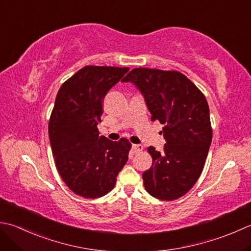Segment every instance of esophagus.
<instances>
[{"label":"esophagus","instance_id":"esophagus-1","mask_svg":"<svg viewBox=\"0 0 251 251\" xmlns=\"http://www.w3.org/2000/svg\"><path fill=\"white\" fill-rule=\"evenodd\" d=\"M131 150H132V152H134L135 154H138V153H140L142 150H144V147H142L141 145H132L131 146Z\"/></svg>","mask_w":251,"mask_h":251}]
</instances>
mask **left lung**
Listing matches in <instances>:
<instances>
[{
    "mask_svg": "<svg viewBox=\"0 0 251 251\" xmlns=\"http://www.w3.org/2000/svg\"><path fill=\"white\" fill-rule=\"evenodd\" d=\"M123 81L138 88L151 121L164 125V151L148 148L152 166L142 174L145 188L160 200L178 199L198 180L212 141L207 99L176 71L134 68Z\"/></svg>",
    "mask_w": 251,
    "mask_h": 251,
    "instance_id": "obj_1",
    "label": "left lung"
}]
</instances>
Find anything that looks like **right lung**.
<instances>
[{"mask_svg": "<svg viewBox=\"0 0 251 251\" xmlns=\"http://www.w3.org/2000/svg\"><path fill=\"white\" fill-rule=\"evenodd\" d=\"M128 67L85 66L57 92L49 121V137L56 169L73 193L99 198L114 188L131 148L121 138L99 136L103 99Z\"/></svg>", "mask_w": 251, "mask_h": 251, "instance_id": "add662e5", "label": "right lung"}]
</instances>
